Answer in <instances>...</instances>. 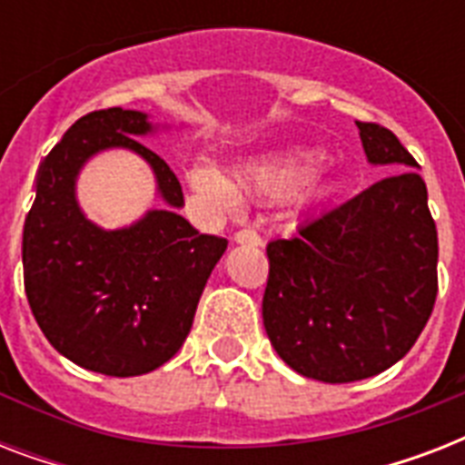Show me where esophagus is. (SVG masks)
I'll list each match as a JSON object with an SVG mask.
<instances>
[{
	"mask_svg": "<svg viewBox=\"0 0 465 465\" xmlns=\"http://www.w3.org/2000/svg\"><path fill=\"white\" fill-rule=\"evenodd\" d=\"M233 241H236V243H243V246H261L262 243L261 233L255 232V229H251V226L239 229V232L233 233Z\"/></svg>",
	"mask_w": 465,
	"mask_h": 465,
	"instance_id": "obj_1",
	"label": "esophagus"
}]
</instances>
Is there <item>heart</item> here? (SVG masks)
<instances>
[{
	"label": "heart",
	"mask_w": 465,
	"mask_h": 465,
	"mask_svg": "<svg viewBox=\"0 0 465 465\" xmlns=\"http://www.w3.org/2000/svg\"><path fill=\"white\" fill-rule=\"evenodd\" d=\"M311 171H313L311 156H284V159L261 161V163H253V166L239 171V185L255 197L280 200V197H290L292 193H297L309 181ZM190 183L207 195L222 200V203H233V188L214 168H193Z\"/></svg>",
	"instance_id": "1"
}]
</instances>
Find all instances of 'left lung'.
<instances>
[{
    "mask_svg": "<svg viewBox=\"0 0 465 465\" xmlns=\"http://www.w3.org/2000/svg\"><path fill=\"white\" fill-rule=\"evenodd\" d=\"M357 127L367 159L401 171L268 243L270 342L294 371L325 383L403 360L437 299L440 243L418 161L386 127Z\"/></svg>",
    "mask_w": 465,
    "mask_h": 465,
    "instance_id": "8db88e82",
    "label": "left lung"
}]
</instances>
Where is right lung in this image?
<instances>
[{
	"mask_svg": "<svg viewBox=\"0 0 465 465\" xmlns=\"http://www.w3.org/2000/svg\"><path fill=\"white\" fill-rule=\"evenodd\" d=\"M152 133L140 111L84 115L43 159L24 224V287L50 345L105 376L154 371L185 342L207 277L226 239L200 233L173 210H152L127 229L104 232L79 210L74 181L84 161L133 149L156 175L159 195L183 207L168 163L134 137Z\"/></svg>",
	"mask_w": 465,
	"mask_h": 465,
	"instance_id": "add662e5",
	"label": "right lung"
}]
</instances>
